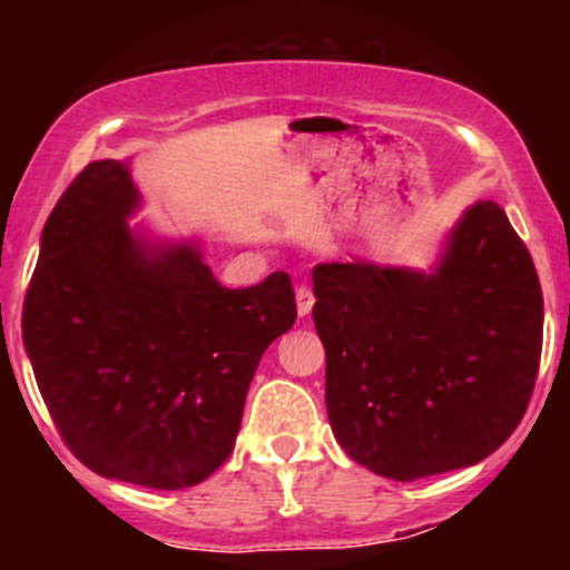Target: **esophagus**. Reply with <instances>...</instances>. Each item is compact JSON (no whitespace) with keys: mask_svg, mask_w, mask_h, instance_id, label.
I'll return each mask as SVG.
<instances>
[{"mask_svg":"<svg viewBox=\"0 0 570 570\" xmlns=\"http://www.w3.org/2000/svg\"><path fill=\"white\" fill-rule=\"evenodd\" d=\"M313 303H316V297H313V289L307 284L297 286V313L299 316H307V313L313 311Z\"/></svg>","mask_w":570,"mask_h":570,"instance_id":"34e87169","label":"esophagus"}]
</instances>
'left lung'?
I'll return each mask as SVG.
<instances>
[{"instance_id": "8db88e82", "label": "left lung", "mask_w": 570, "mask_h": 570, "mask_svg": "<svg viewBox=\"0 0 570 570\" xmlns=\"http://www.w3.org/2000/svg\"><path fill=\"white\" fill-rule=\"evenodd\" d=\"M313 294L330 426L370 472L412 482L472 466L520 426L539 375L544 297L495 203L463 214L431 276L324 263Z\"/></svg>"}]
</instances>
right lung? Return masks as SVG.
I'll return each mask as SVG.
<instances>
[{
  "mask_svg": "<svg viewBox=\"0 0 570 570\" xmlns=\"http://www.w3.org/2000/svg\"><path fill=\"white\" fill-rule=\"evenodd\" d=\"M134 181L88 163L42 230L23 299L39 394L77 461L155 490L193 488L233 453L259 358L297 318L292 278L222 286L193 246L144 248Z\"/></svg>",
  "mask_w": 570,
  "mask_h": 570,
  "instance_id": "right-lung-1",
  "label": "right lung"
}]
</instances>
